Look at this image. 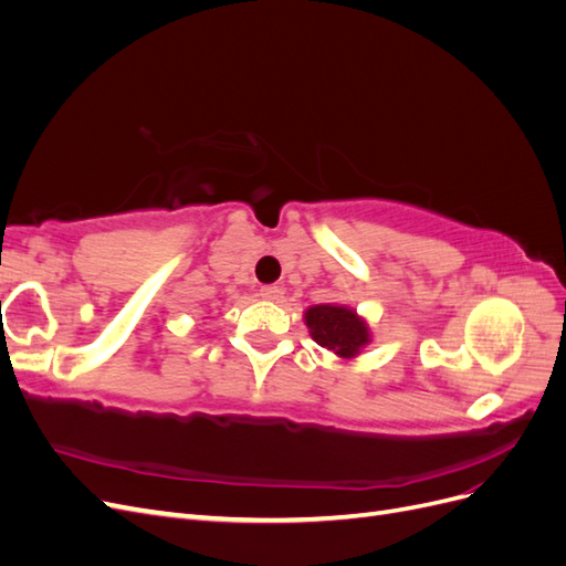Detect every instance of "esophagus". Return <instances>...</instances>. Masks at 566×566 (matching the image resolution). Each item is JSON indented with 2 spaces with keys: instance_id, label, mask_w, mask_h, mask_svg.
<instances>
[{
  "instance_id": "1",
  "label": "esophagus",
  "mask_w": 566,
  "mask_h": 566,
  "mask_svg": "<svg viewBox=\"0 0 566 566\" xmlns=\"http://www.w3.org/2000/svg\"><path fill=\"white\" fill-rule=\"evenodd\" d=\"M260 295H262L264 300H281V297H283V287H281V285H264V287L260 290Z\"/></svg>"
}]
</instances>
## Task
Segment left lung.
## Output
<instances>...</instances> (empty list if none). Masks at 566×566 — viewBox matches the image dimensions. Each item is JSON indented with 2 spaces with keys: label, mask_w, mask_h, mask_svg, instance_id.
<instances>
[{
  "label": "left lung",
  "mask_w": 566,
  "mask_h": 566,
  "mask_svg": "<svg viewBox=\"0 0 566 566\" xmlns=\"http://www.w3.org/2000/svg\"><path fill=\"white\" fill-rule=\"evenodd\" d=\"M304 323L316 345L345 361L356 358L373 342L368 321L358 316L352 306L339 302L310 306L304 312Z\"/></svg>",
  "instance_id": "obj_1"
}]
</instances>
